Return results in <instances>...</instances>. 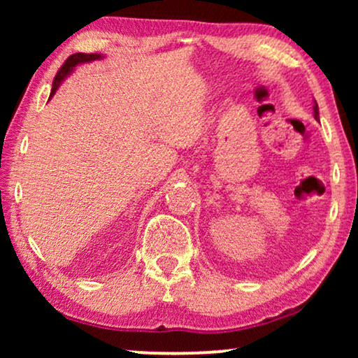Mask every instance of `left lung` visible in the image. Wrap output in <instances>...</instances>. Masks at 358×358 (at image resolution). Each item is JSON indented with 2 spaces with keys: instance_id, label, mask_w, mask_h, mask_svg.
Wrapping results in <instances>:
<instances>
[{
  "instance_id": "1",
  "label": "left lung",
  "mask_w": 358,
  "mask_h": 358,
  "mask_svg": "<svg viewBox=\"0 0 358 358\" xmlns=\"http://www.w3.org/2000/svg\"><path fill=\"white\" fill-rule=\"evenodd\" d=\"M313 112H315V119H316V120H320V110H317V104H316V101H315V106H313Z\"/></svg>"
}]
</instances>
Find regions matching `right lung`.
<instances>
[{
    "label": "right lung",
    "instance_id": "right-lung-1",
    "mask_svg": "<svg viewBox=\"0 0 358 358\" xmlns=\"http://www.w3.org/2000/svg\"><path fill=\"white\" fill-rule=\"evenodd\" d=\"M102 55L99 53H75V55L68 57L66 62L63 63V66L58 70L55 80H53V85H52V92H50V97L55 94L58 86L62 85V81L65 80V78L70 75V73L75 70L76 65H81V63H87V62H92V60H99Z\"/></svg>",
    "mask_w": 358,
    "mask_h": 358
}]
</instances>
